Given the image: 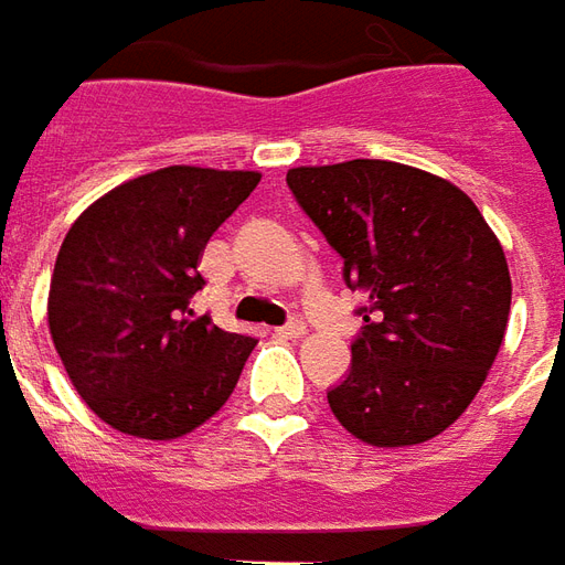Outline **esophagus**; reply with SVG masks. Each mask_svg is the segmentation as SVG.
I'll use <instances>...</instances> for the list:
<instances>
[{"mask_svg": "<svg viewBox=\"0 0 565 565\" xmlns=\"http://www.w3.org/2000/svg\"><path fill=\"white\" fill-rule=\"evenodd\" d=\"M303 334H307V326H303L301 319H291L289 326H279V328H276V338L291 340V338H303Z\"/></svg>", "mask_w": 565, "mask_h": 565, "instance_id": "obj_1", "label": "esophagus"}]
</instances>
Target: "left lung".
Returning <instances> with one entry per match:
<instances>
[{
  "label": "left lung",
  "mask_w": 565,
  "mask_h": 565,
  "mask_svg": "<svg viewBox=\"0 0 565 565\" xmlns=\"http://www.w3.org/2000/svg\"><path fill=\"white\" fill-rule=\"evenodd\" d=\"M291 194L343 258L365 319L331 414L371 447H411L466 414L511 313L505 252L466 191L395 161L295 167Z\"/></svg>",
  "instance_id": "8db88e82"
}]
</instances>
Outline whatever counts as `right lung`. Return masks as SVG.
Returning <instances> with one entry per match:
<instances>
[{
  "label": "right lung",
  "mask_w": 565,
  "mask_h": 565,
  "mask_svg": "<svg viewBox=\"0 0 565 565\" xmlns=\"http://www.w3.org/2000/svg\"><path fill=\"white\" fill-rule=\"evenodd\" d=\"M262 173L163 167L94 200L63 239L47 328L72 386L111 429L173 441L222 411L255 338L188 301L210 237Z\"/></svg>",
  "instance_id": "right-lung-1"
}]
</instances>
